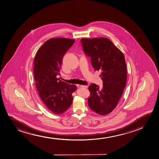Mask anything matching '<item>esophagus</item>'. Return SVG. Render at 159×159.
<instances>
[{
  "label": "esophagus",
  "mask_w": 159,
  "mask_h": 159,
  "mask_svg": "<svg viewBox=\"0 0 159 159\" xmlns=\"http://www.w3.org/2000/svg\"><path fill=\"white\" fill-rule=\"evenodd\" d=\"M77 86H78V87H79V88H88V86H86V85H81V84H78Z\"/></svg>",
  "instance_id": "1"
}]
</instances>
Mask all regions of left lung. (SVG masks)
<instances>
[{"mask_svg": "<svg viewBox=\"0 0 159 159\" xmlns=\"http://www.w3.org/2000/svg\"><path fill=\"white\" fill-rule=\"evenodd\" d=\"M82 47L91 57L95 71H100L103 87L93 84L88 90L90 108L100 116L113 111L122 95L127 82V66L123 52L104 37L82 38Z\"/></svg>", "mask_w": 159, "mask_h": 159, "instance_id": "left-lung-1", "label": "left lung"}]
</instances>
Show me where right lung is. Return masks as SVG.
<instances>
[{
    "mask_svg": "<svg viewBox=\"0 0 159 159\" xmlns=\"http://www.w3.org/2000/svg\"><path fill=\"white\" fill-rule=\"evenodd\" d=\"M75 42L66 38H51L45 41L34 59V73L36 86L45 107L55 114H62L71 107L75 84L58 81L64 54Z\"/></svg>",
    "mask_w": 159,
    "mask_h": 159,
    "instance_id": "add662e5",
    "label": "right lung"
}]
</instances>
